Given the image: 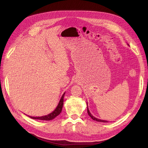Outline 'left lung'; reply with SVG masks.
I'll return each instance as SVG.
<instances>
[{
  "mask_svg": "<svg viewBox=\"0 0 148 148\" xmlns=\"http://www.w3.org/2000/svg\"><path fill=\"white\" fill-rule=\"evenodd\" d=\"M87 112H88V115L90 116L91 118H92L93 119V120L97 121H99V122H103V123L108 122V121L102 120V119H98V118H95V117H94V116L90 113V111H89V109H88V106H87Z\"/></svg>",
  "mask_w": 148,
  "mask_h": 148,
  "instance_id": "obj_1",
  "label": "left lung"
}]
</instances>
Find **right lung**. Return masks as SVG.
I'll list each match as a JSON object with an SVG mask.
<instances>
[{
	"label": "right lung",
	"mask_w": 148,
	"mask_h": 148,
	"mask_svg": "<svg viewBox=\"0 0 148 148\" xmlns=\"http://www.w3.org/2000/svg\"><path fill=\"white\" fill-rule=\"evenodd\" d=\"M65 93L63 94V95L62 96L58 104L57 107L56 108V109L52 112L50 113V114L46 116H40V117H33V116H29V117L34 119H40V120H46V121H49V120H51V119H53L58 115L60 114V112H62L63 104H64V97Z\"/></svg>",
	"instance_id": "1"
}]
</instances>
